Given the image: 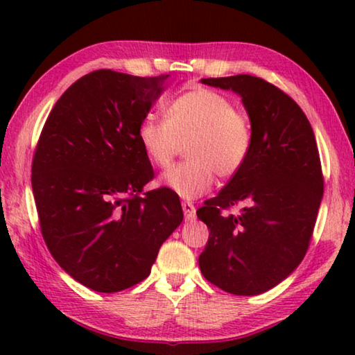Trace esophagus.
Masks as SVG:
<instances>
[{
    "mask_svg": "<svg viewBox=\"0 0 355 355\" xmlns=\"http://www.w3.org/2000/svg\"><path fill=\"white\" fill-rule=\"evenodd\" d=\"M182 211H184V216H186V221H191L196 218V207H193L191 202L182 203Z\"/></svg>",
    "mask_w": 355,
    "mask_h": 355,
    "instance_id": "1",
    "label": "esophagus"
}]
</instances>
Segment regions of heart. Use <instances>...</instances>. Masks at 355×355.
<instances>
[{
	"instance_id": "b5f03b06",
	"label": "heart",
	"mask_w": 355,
	"mask_h": 355,
	"mask_svg": "<svg viewBox=\"0 0 355 355\" xmlns=\"http://www.w3.org/2000/svg\"><path fill=\"white\" fill-rule=\"evenodd\" d=\"M139 144L150 163L168 168L184 145L186 162L162 176V184L179 197L205 196L215 176L231 179L244 166L252 148L249 118L225 95L196 89L173 100L166 121L148 114L137 129Z\"/></svg>"
}]
</instances>
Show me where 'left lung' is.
I'll return each instance as SVG.
<instances>
[{"label": "left lung", "mask_w": 355, "mask_h": 355, "mask_svg": "<svg viewBox=\"0 0 355 355\" xmlns=\"http://www.w3.org/2000/svg\"><path fill=\"white\" fill-rule=\"evenodd\" d=\"M242 98L252 148L239 173L197 210L210 230L198 257L202 275L236 295H257L284 281L309 249L323 197L315 134L295 101L260 77L202 79ZM240 207L234 216L222 213Z\"/></svg>", "instance_id": "obj_1"}]
</instances>
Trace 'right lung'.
<instances>
[{
    "instance_id": "add662e5",
    "label": "right lung",
    "mask_w": 355,
    "mask_h": 355,
    "mask_svg": "<svg viewBox=\"0 0 355 355\" xmlns=\"http://www.w3.org/2000/svg\"><path fill=\"white\" fill-rule=\"evenodd\" d=\"M166 80L90 72L56 101L38 140L32 191L43 239L58 265L96 293L147 278L182 223L179 197L144 192L153 169L137 137Z\"/></svg>"
}]
</instances>
